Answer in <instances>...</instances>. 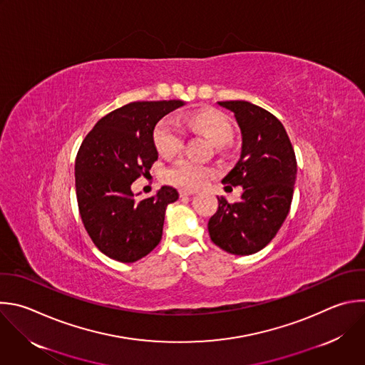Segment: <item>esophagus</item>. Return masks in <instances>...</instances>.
Masks as SVG:
<instances>
[{
	"label": "esophagus",
	"instance_id": "1",
	"mask_svg": "<svg viewBox=\"0 0 365 365\" xmlns=\"http://www.w3.org/2000/svg\"><path fill=\"white\" fill-rule=\"evenodd\" d=\"M195 193H196L195 189H180V190H179V195H180V196H192V195H195Z\"/></svg>",
	"mask_w": 365,
	"mask_h": 365
}]
</instances>
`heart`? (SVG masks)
<instances>
[{
  "mask_svg": "<svg viewBox=\"0 0 365 365\" xmlns=\"http://www.w3.org/2000/svg\"><path fill=\"white\" fill-rule=\"evenodd\" d=\"M185 125L207 136L216 146L225 145L232 136V129L227 120L216 111L196 113L185 120ZM153 142L160 155H176L185 143V129L179 118H176L175 115H168L162 118L155 128ZM212 175H215V169L212 166L180 158L165 170L163 178L170 185L192 189L203 185Z\"/></svg>",
  "mask_w": 365,
  "mask_h": 365,
  "instance_id": "b5f03b06",
  "label": "heart"
}]
</instances>
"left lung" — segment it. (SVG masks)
<instances>
[{"label": "left lung", "mask_w": 365, "mask_h": 365, "mask_svg": "<svg viewBox=\"0 0 365 365\" xmlns=\"http://www.w3.org/2000/svg\"><path fill=\"white\" fill-rule=\"evenodd\" d=\"M217 104L233 113L242 136L240 158L222 183L244 190L235 203L217 197L207 230L220 250L252 255L269 244L287 219L297 179L295 152L281 121L265 108L244 100Z\"/></svg>", "instance_id": "8db88e82"}]
</instances>
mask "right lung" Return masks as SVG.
Returning <instances> with one entry per match:
<instances>
[{"label": "right lung", "mask_w": 365, "mask_h": 365, "mask_svg": "<svg viewBox=\"0 0 365 365\" xmlns=\"http://www.w3.org/2000/svg\"><path fill=\"white\" fill-rule=\"evenodd\" d=\"M183 104L133 101L115 108L97 121L78 149L74 170L80 216L93 244L114 261L136 262L162 239L165 212L178 200V190L163 186L138 200L132 183L148 176L158 160V121Z\"/></svg>", "instance_id": "right-lung-1"}]
</instances>
